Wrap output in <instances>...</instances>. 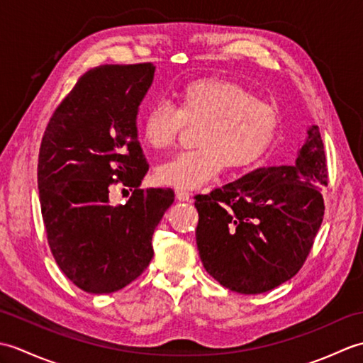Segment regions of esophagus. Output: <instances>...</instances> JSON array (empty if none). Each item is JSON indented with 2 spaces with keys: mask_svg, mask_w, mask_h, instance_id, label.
Returning <instances> with one entry per match:
<instances>
[{
  "mask_svg": "<svg viewBox=\"0 0 363 363\" xmlns=\"http://www.w3.org/2000/svg\"><path fill=\"white\" fill-rule=\"evenodd\" d=\"M176 198L179 199V201H189L190 194L187 190H176Z\"/></svg>",
  "mask_w": 363,
  "mask_h": 363,
  "instance_id": "obj_1",
  "label": "esophagus"
}]
</instances>
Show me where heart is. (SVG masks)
<instances>
[{"label": "heart", "mask_w": 363, "mask_h": 363, "mask_svg": "<svg viewBox=\"0 0 363 363\" xmlns=\"http://www.w3.org/2000/svg\"><path fill=\"white\" fill-rule=\"evenodd\" d=\"M201 126L198 150L186 151L157 167L164 186L194 190L217 176L225 165L243 169L264 156L279 129V109L233 81L203 78L177 91V107L168 101L152 104L142 120V138L152 150H168L181 130Z\"/></svg>", "instance_id": "b5f03b06"}]
</instances>
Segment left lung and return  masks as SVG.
Instances as JSON below:
<instances>
[{"mask_svg": "<svg viewBox=\"0 0 363 363\" xmlns=\"http://www.w3.org/2000/svg\"><path fill=\"white\" fill-rule=\"evenodd\" d=\"M325 186V146L312 125L293 165L252 169L209 195H196V245L206 272L243 295L291 279L321 226Z\"/></svg>", "mask_w": 363, "mask_h": 363, "instance_id": "8db88e82", "label": "left lung"}]
</instances>
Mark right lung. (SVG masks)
Here are the masks:
<instances>
[{"mask_svg": "<svg viewBox=\"0 0 363 363\" xmlns=\"http://www.w3.org/2000/svg\"><path fill=\"white\" fill-rule=\"evenodd\" d=\"M154 72L152 64L91 68L42 138L37 184L48 245L68 279L95 295L121 290L145 272L154 229L174 201L172 189H140L148 164L137 113ZM117 183L133 195L111 206Z\"/></svg>", "mask_w": 363, "mask_h": 363, "instance_id": "1", "label": "right lung"}]
</instances>
